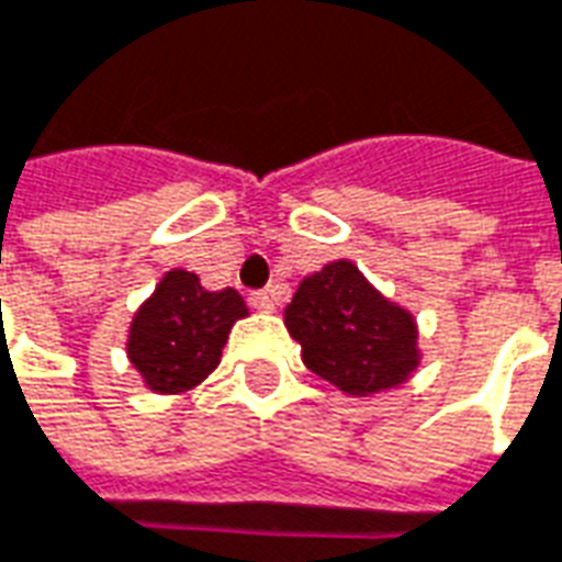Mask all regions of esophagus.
Instances as JSON below:
<instances>
[{
  "mask_svg": "<svg viewBox=\"0 0 562 562\" xmlns=\"http://www.w3.org/2000/svg\"><path fill=\"white\" fill-rule=\"evenodd\" d=\"M248 305L255 307V311H263V314H272L276 311V296L269 290H257V293L248 296Z\"/></svg>",
  "mask_w": 562,
  "mask_h": 562,
  "instance_id": "obj_1",
  "label": "esophagus"
}]
</instances>
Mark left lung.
Returning <instances> with one entry per match:
<instances>
[{
  "label": "left lung",
  "mask_w": 562,
  "mask_h": 562,
  "mask_svg": "<svg viewBox=\"0 0 562 562\" xmlns=\"http://www.w3.org/2000/svg\"><path fill=\"white\" fill-rule=\"evenodd\" d=\"M284 326L302 361L344 394L370 396L403 385L420 361L417 323L370 284L352 260H335L299 284Z\"/></svg>",
  "instance_id": "left-lung-1"
}]
</instances>
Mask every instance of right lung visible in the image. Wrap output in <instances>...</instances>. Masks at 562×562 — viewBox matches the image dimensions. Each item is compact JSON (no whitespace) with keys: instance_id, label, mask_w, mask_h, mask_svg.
Wrapping results in <instances>:
<instances>
[{"instance_id":"add662e5","label":"right lung","mask_w":562,"mask_h":562,"mask_svg":"<svg viewBox=\"0 0 562 562\" xmlns=\"http://www.w3.org/2000/svg\"><path fill=\"white\" fill-rule=\"evenodd\" d=\"M243 316L248 307L234 286L204 290L195 272L171 269L133 316L126 358L154 394H183L216 370Z\"/></svg>"}]
</instances>
